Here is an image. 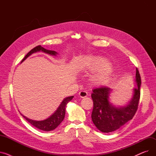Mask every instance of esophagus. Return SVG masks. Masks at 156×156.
Segmentation results:
<instances>
[{"mask_svg":"<svg viewBox=\"0 0 156 156\" xmlns=\"http://www.w3.org/2000/svg\"><path fill=\"white\" fill-rule=\"evenodd\" d=\"M88 95V93L86 92V91H83L81 90L79 92V96L81 98H84V97H86Z\"/></svg>","mask_w":156,"mask_h":156,"instance_id":"1","label":"esophagus"}]
</instances>
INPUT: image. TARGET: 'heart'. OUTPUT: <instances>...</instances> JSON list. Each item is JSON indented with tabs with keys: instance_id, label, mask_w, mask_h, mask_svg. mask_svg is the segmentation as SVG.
Segmentation results:
<instances>
[{
	"instance_id": "1",
	"label": "heart",
	"mask_w": 156,
	"mask_h": 156,
	"mask_svg": "<svg viewBox=\"0 0 156 156\" xmlns=\"http://www.w3.org/2000/svg\"><path fill=\"white\" fill-rule=\"evenodd\" d=\"M111 64L108 60L102 58L95 59L90 62L85 67V70L90 73L99 72L92 78L94 85L101 86L109 81L112 71L110 69Z\"/></svg>"
}]
</instances>
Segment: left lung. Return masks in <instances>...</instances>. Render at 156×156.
Segmentation results:
<instances>
[{
	"instance_id": "obj_1",
	"label": "left lung",
	"mask_w": 156,
	"mask_h": 156,
	"mask_svg": "<svg viewBox=\"0 0 156 156\" xmlns=\"http://www.w3.org/2000/svg\"><path fill=\"white\" fill-rule=\"evenodd\" d=\"M135 82L137 87L133 89L132 99L123 106H118L111 103V88L102 87L93 90L91 96L94 108L91 117L94 124L101 132H114L133 118L138 109L140 96L141 78L137 68Z\"/></svg>"
}]
</instances>
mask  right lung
<instances>
[{
	"label": "right lung",
	"instance_id": "right-lung-1",
	"mask_svg": "<svg viewBox=\"0 0 156 156\" xmlns=\"http://www.w3.org/2000/svg\"><path fill=\"white\" fill-rule=\"evenodd\" d=\"M43 52L44 53H46L47 54H49L51 55H54L56 56L58 53L54 51H50V50H47V49L44 48V47H41L40 45L37 46L35 48H34L26 55V56L24 57L23 59L22 60L21 62H23L25 60L27 57H28L30 55H31L32 54L36 53L38 52ZM74 96H69L68 97H66L65 99L62 101L61 104L57 109V110L52 114L51 116H49L48 118L42 120V121H36V120H33L31 119L28 118L27 117L24 116V115L20 112V114L23 116V117L26 119L30 123H31L33 126H35L38 129H40L41 130L45 131V132H49V131H52L54 129H55L57 126H58L61 122L63 121L64 116H65V113H66V106L67 104L72 100Z\"/></svg>",
	"mask_w": 156,
	"mask_h": 156
}]
</instances>
